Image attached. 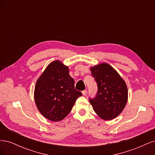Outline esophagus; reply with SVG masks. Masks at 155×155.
Returning a JSON list of instances; mask_svg holds the SVG:
<instances>
[{"mask_svg":"<svg viewBox=\"0 0 155 155\" xmlns=\"http://www.w3.org/2000/svg\"><path fill=\"white\" fill-rule=\"evenodd\" d=\"M82 94L83 96H86L87 94V90H84L82 91Z\"/></svg>","mask_w":155,"mask_h":155,"instance_id":"esophagus-1","label":"esophagus"}]
</instances>
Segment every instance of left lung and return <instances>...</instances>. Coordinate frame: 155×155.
Wrapping results in <instances>:
<instances>
[{
  "instance_id": "left-lung-1",
  "label": "left lung",
  "mask_w": 155,
  "mask_h": 155,
  "mask_svg": "<svg viewBox=\"0 0 155 155\" xmlns=\"http://www.w3.org/2000/svg\"><path fill=\"white\" fill-rule=\"evenodd\" d=\"M91 70L97 85L95 97H89L93 109L102 119H114L122 112L127 101L126 84L109 64H100Z\"/></svg>"
}]
</instances>
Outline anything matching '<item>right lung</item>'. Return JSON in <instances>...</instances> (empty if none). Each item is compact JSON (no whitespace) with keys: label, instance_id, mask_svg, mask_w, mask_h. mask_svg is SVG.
I'll list each match as a JSON object with an SVG mask.
<instances>
[{"label":"right lung","instance_id":"1","mask_svg":"<svg viewBox=\"0 0 155 155\" xmlns=\"http://www.w3.org/2000/svg\"><path fill=\"white\" fill-rule=\"evenodd\" d=\"M82 93L75 89L68 67L59 61L51 63L37 80L34 97L37 109L46 118L58 121L71 111Z\"/></svg>","mask_w":155,"mask_h":155}]
</instances>
